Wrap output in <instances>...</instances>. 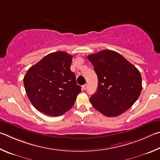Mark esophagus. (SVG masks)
<instances>
[{
	"label": "esophagus",
	"mask_w": 160,
	"mask_h": 160,
	"mask_svg": "<svg viewBox=\"0 0 160 160\" xmlns=\"http://www.w3.org/2000/svg\"><path fill=\"white\" fill-rule=\"evenodd\" d=\"M82 88L83 89V90H86V88H87V85L86 84H85V85H83V86H82Z\"/></svg>",
	"instance_id": "obj_1"
}]
</instances>
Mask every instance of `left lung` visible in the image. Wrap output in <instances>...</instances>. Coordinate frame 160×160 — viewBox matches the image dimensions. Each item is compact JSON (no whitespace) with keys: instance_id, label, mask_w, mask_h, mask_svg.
I'll return each mask as SVG.
<instances>
[{"instance_id":"left-lung-1","label":"left lung","mask_w":160,"mask_h":160,"mask_svg":"<svg viewBox=\"0 0 160 160\" xmlns=\"http://www.w3.org/2000/svg\"><path fill=\"white\" fill-rule=\"evenodd\" d=\"M98 76V91L90 98L93 107L107 117L128 110L142 91L141 73L115 51L103 50L88 55Z\"/></svg>"}]
</instances>
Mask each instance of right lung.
<instances>
[{
	"label": "right lung",
	"mask_w": 160,
	"mask_h": 160,
	"mask_svg": "<svg viewBox=\"0 0 160 160\" xmlns=\"http://www.w3.org/2000/svg\"><path fill=\"white\" fill-rule=\"evenodd\" d=\"M72 61V55L58 51L45 56L28 70L24 85L36 110L58 117L72 108L82 90L70 69Z\"/></svg>",
	"instance_id": "obj_1"
}]
</instances>
